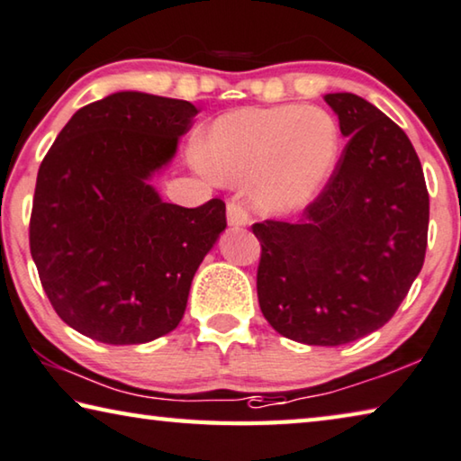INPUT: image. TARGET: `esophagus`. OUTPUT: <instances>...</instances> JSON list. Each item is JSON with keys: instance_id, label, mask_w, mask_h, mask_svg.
<instances>
[{"instance_id": "esophagus-1", "label": "esophagus", "mask_w": 461, "mask_h": 461, "mask_svg": "<svg viewBox=\"0 0 461 461\" xmlns=\"http://www.w3.org/2000/svg\"><path fill=\"white\" fill-rule=\"evenodd\" d=\"M228 223L231 228H246V225L250 223V215H248L244 204L236 199H231L228 203Z\"/></svg>"}]
</instances>
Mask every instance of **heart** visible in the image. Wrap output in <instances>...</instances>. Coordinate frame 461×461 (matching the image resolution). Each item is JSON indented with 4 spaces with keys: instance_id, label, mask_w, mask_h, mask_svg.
I'll return each instance as SVG.
<instances>
[{
    "instance_id": "1",
    "label": "heart",
    "mask_w": 461,
    "mask_h": 461,
    "mask_svg": "<svg viewBox=\"0 0 461 461\" xmlns=\"http://www.w3.org/2000/svg\"><path fill=\"white\" fill-rule=\"evenodd\" d=\"M336 153L339 127L322 108H240L219 116L204 133L201 166L217 180H250L254 207L285 215L316 199Z\"/></svg>"
}]
</instances>
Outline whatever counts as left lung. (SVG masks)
Masks as SVG:
<instances>
[{
  "mask_svg": "<svg viewBox=\"0 0 461 461\" xmlns=\"http://www.w3.org/2000/svg\"><path fill=\"white\" fill-rule=\"evenodd\" d=\"M348 143L299 223H254L258 303L276 332L340 347L382 328L419 276L429 193L396 122L357 94H326Z\"/></svg>",
  "mask_w": 461,
  "mask_h": 461,
  "instance_id": "8db88e82",
  "label": "left lung"
}]
</instances>
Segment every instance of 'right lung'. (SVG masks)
I'll list each match as a JSON object with an SVG mask.
<instances>
[{
  "mask_svg": "<svg viewBox=\"0 0 461 461\" xmlns=\"http://www.w3.org/2000/svg\"><path fill=\"white\" fill-rule=\"evenodd\" d=\"M186 100L114 92L71 116L42 159L31 254L57 316L106 345H141L185 316L225 203L162 201L149 185L196 116Z\"/></svg>",
  "mask_w": 461,
  "mask_h": 461,
  "instance_id": "1",
  "label": "right lung"
}]
</instances>
